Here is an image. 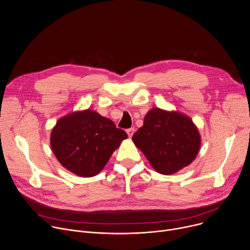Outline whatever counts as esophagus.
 Returning a JSON list of instances; mask_svg holds the SVG:
<instances>
[{"mask_svg": "<svg viewBox=\"0 0 250 250\" xmlns=\"http://www.w3.org/2000/svg\"><path fill=\"white\" fill-rule=\"evenodd\" d=\"M133 132H134V128L133 127H130V128L126 129V133H127L128 137H131L133 135Z\"/></svg>", "mask_w": 250, "mask_h": 250, "instance_id": "1", "label": "esophagus"}]
</instances>
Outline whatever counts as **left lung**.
Masks as SVG:
<instances>
[{
  "label": "left lung",
  "instance_id": "left-lung-1",
  "mask_svg": "<svg viewBox=\"0 0 250 250\" xmlns=\"http://www.w3.org/2000/svg\"><path fill=\"white\" fill-rule=\"evenodd\" d=\"M132 140L151 166L165 175L189 165L201 146L200 133L190 118L158 108L146 114L144 125L133 134Z\"/></svg>",
  "mask_w": 250,
  "mask_h": 250
}]
</instances>
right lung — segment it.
Masks as SVG:
<instances>
[{
    "label": "right lung",
    "instance_id": "obj_1",
    "mask_svg": "<svg viewBox=\"0 0 250 250\" xmlns=\"http://www.w3.org/2000/svg\"><path fill=\"white\" fill-rule=\"evenodd\" d=\"M126 137L110 119L86 110L60 119L52 129L50 145L63 167L81 177H93Z\"/></svg>",
    "mask_w": 250,
    "mask_h": 250
}]
</instances>
